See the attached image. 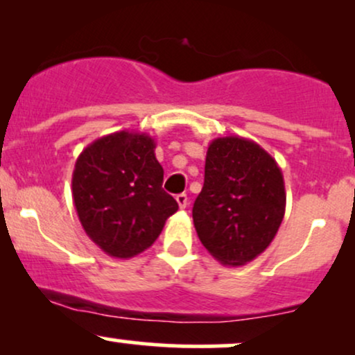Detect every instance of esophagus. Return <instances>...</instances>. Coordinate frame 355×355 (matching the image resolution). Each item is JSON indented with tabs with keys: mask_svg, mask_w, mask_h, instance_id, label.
<instances>
[{
	"mask_svg": "<svg viewBox=\"0 0 355 355\" xmlns=\"http://www.w3.org/2000/svg\"><path fill=\"white\" fill-rule=\"evenodd\" d=\"M177 203H178V207H180L182 210L187 209V207H189V197H187L185 193L177 195Z\"/></svg>",
	"mask_w": 355,
	"mask_h": 355,
	"instance_id": "esophagus-1",
	"label": "esophagus"
}]
</instances>
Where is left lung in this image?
Listing matches in <instances>:
<instances>
[{
  "mask_svg": "<svg viewBox=\"0 0 355 355\" xmlns=\"http://www.w3.org/2000/svg\"><path fill=\"white\" fill-rule=\"evenodd\" d=\"M284 214V175L275 158L248 138H215L191 210L209 254L223 266H245L270 245Z\"/></svg>",
  "mask_w": 355,
  "mask_h": 355,
  "instance_id": "1",
  "label": "left lung"
}]
</instances>
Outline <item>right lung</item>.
<instances>
[{
    "label": "right lung",
    "mask_w": 355,
    "mask_h": 355,
    "mask_svg": "<svg viewBox=\"0 0 355 355\" xmlns=\"http://www.w3.org/2000/svg\"><path fill=\"white\" fill-rule=\"evenodd\" d=\"M146 133H110L76 158L71 193L80 223L105 254L132 259L146 250L178 210L162 189L164 168Z\"/></svg>",
    "instance_id": "add662e5"
}]
</instances>
